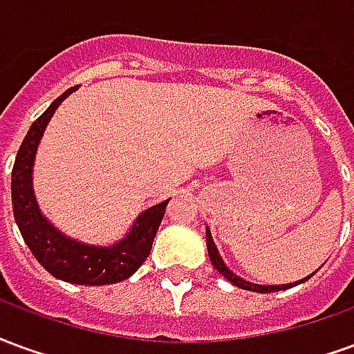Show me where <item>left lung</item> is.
<instances>
[{"mask_svg": "<svg viewBox=\"0 0 354 354\" xmlns=\"http://www.w3.org/2000/svg\"><path fill=\"white\" fill-rule=\"evenodd\" d=\"M207 246H208V256H210V261H212V266L220 271V273L227 279L230 282H233L235 286H239V288H245V290H250V292H260V294H267V292H279V290H286V288H292V286H296V284H299V282L307 281V279H304V281H297V282H292V284H279V286H261V284H252V282L245 281V279H241V277H237V274L231 271L230 267L223 263V260L220 258V254H218V248H216L214 241H212V235H210V230H207Z\"/></svg>", "mask_w": 354, "mask_h": 354, "instance_id": "1", "label": "left lung"}]
</instances>
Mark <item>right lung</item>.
<instances>
[{
	"instance_id": "1",
	"label": "right lung",
	"mask_w": 354,
	"mask_h": 354,
	"mask_svg": "<svg viewBox=\"0 0 354 354\" xmlns=\"http://www.w3.org/2000/svg\"><path fill=\"white\" fill-rule=\"evenodd\" d=\"M73 91L75 87L60 94L57 100L35 119L22 142L15 159V167H12V212H15V220L19 223V230L22 233V239L26 241L28 248L32 250L35 260L53 277L72 282V284L102 286V284H113V282L129 279L146 261L169 201H162L159 205L147 208L134 222L127 239L109 248L81 245L77 241L64 237L43 218L35 203L34 189H32V167H34L35 149L55 109Z\"/></svg>"
}]
</instances>
